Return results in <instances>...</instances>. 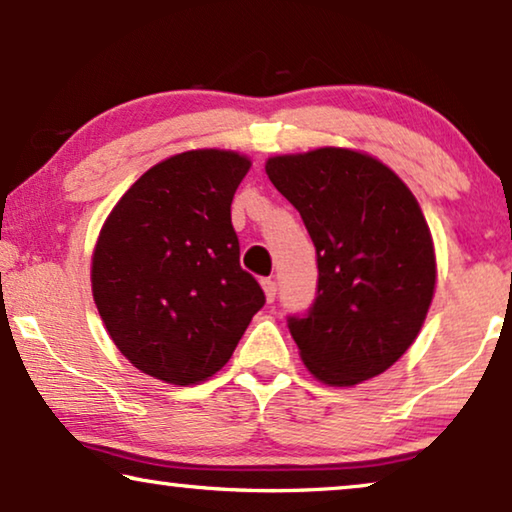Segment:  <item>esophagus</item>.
Listing matches in <instances>:
<instances>
[{
	"label": "esophagus",
	"instance_id": "1",
	"mask_svg": "<svg viewBox=\"0 0 512 512\" xmlns=\"http://www.w3.org/2000/svg\"><path fill=\"white\" fill-rule=\"evenodd\" d=\"M263 291H265V298H268V303L277 298V282L275 279H263Z\"/></svg>",
	"mask_w": 512,
	"mask_h": 512
}]
</instances>
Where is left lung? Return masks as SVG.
I'll return each mask as SVG.
<instances>
[{"label":"left lung","mask_w":512,"mask_h":512,"mask_svg":"<svg viewBox=\"0 0 512 512\" xmlns=\"http://www.w3.org/2000/svg\"><path fill=\"white\" fill-rule=\"evenodd\" d=\"M265 172L300 212L317 249V296L289 317L317 380L352 387L401 359L436 289L431 230L410 188L368 153L275 156Z\"/></svg>","instance_id":"8db88e82"}]
</instances>
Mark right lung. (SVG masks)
<instances>
[{
  "label": "right lung",
  "mask_w": 512,
  "mask_h": 512,
  "mask_svg": "<svg viewBox=\"0 0 512 512\" xmlns=\"http://www.w3.org/2000/svg\"><path fill=\"white\" fill-rule=\"evenodd\" d=\"M249 167L221 149L167 158L100 230L90 270L97 312L125 359L156 380L188 387L212 377L265 305L230 221Z\"/></svg>",
  "instance_id": "1"
}]
</instances>
